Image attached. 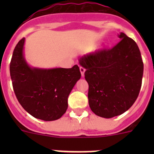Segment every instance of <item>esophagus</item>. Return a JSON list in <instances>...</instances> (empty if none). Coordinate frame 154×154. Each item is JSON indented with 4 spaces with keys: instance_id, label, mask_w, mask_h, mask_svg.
I'll list each match as a JSON object with an SVG mask.
<instances>
[{
    "instance_id": "34e87169",
    "label": "esophagus",
    "mask_w": 154,
    "mask_h": 154,
    "mask_svg": "<svg viewBox=\"0 0 154 154\" xmlns=\"http://www.w3.org/2000/svg\"><path fill=\"white\" fill-rule=\"evenodd\" d=\"M80 69V72H81V75L82 77H84V75H85V69H84L83 67H80L79 68Z\"/></svg>"
}]
</instances>
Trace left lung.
Wrapping results in <instances>:
<instances>
[{"label":"left lung","mask_w":154,"mask_h":154,"mask_svg":"<svg viewBox=\"0 0 154 154\" xmlns=\"http://www.w3.org/2000/svg\"><path fill=\"white\" fill-rule=\"evenodd\" d=\"M111 49H103L79 59L85 69L91 110L100 117L121 115L135 103L140 93L143 62L137 43L124 33Z\"/></svg>","instance_id":"obj_1"}]
</instances>
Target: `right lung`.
Wrapping results in <instances>:
<instances>
[{"label":"right lung","instance_id":"1","mask_svg":"<svg viewBox=\"0 0 154 154\" xmlns=\"http://www.w3.org/2000/svg\"><path fill=\"white\" fill-rule=\"evenodd\" d=\"M25 38L18 42L10 63L14 93L27 112L44 121L58 119L68 109V97L81 78L78 65L71 69L32 68L24 56Z\"/></svg>","mask_w":154,"mask_h":154}]
</instances>
